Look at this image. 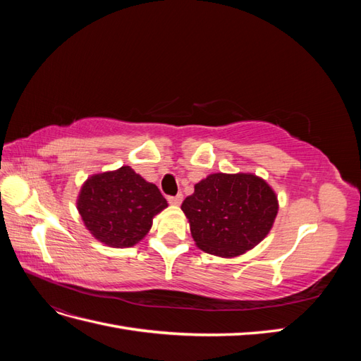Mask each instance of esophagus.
<instances>
[{"label":"esophagus","instance_id":"1","mask_svg":"<svg viewBox=\"0 0 361 361\" xmlns=\"http://www.w3.org/2000/svg\"><path fill=\"white\" fill-rule=\"evenodd\" d=\"M182 199H183V195H182V194H178V195H170V197H169L167 200H169V203H171V204H180V203H182Z\"/></svg>","mask_w":361,"mask_h":361}]
</instances>
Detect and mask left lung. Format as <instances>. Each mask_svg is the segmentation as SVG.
Masks as SVG:
<instances>
[{
	"label": "left lung",
	"mask_w": 361,
	"mask_h": 361,
	"mask_svg": "<svg viewBox=\"0 0 361 361\" xmlns=\"http://www.w3.org/2000/svg\"><path fill=\"white\" fill-rule=\"evenodd\" d=\"M191 235L206 253L233 257L257 245L271 231L279 203L255 174H209L182 203Z\"/></svg>",
	"instance_id": "obj_1"
}]
</instances>
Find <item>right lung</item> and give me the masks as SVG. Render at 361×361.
Wrapping results in <instances>:
<instances>
[{
    "label": "right lung",
    "instance_id": "obj_1",
    "mask_svg": "<svg viewBox=\"0 0 361 361\" xmlns=\"http://www.w3.org/2000/svg\"><path fill=\"white\" fill-rule=\"evenodd\" d=\"M78 212L85 227L110 247H130L150 231L152 218L167 207L155 183L133 169L94 174L82 185Z\"/></svg>",
    "mask_w": 361,
    "mask_h": 361
}]
</instances>
